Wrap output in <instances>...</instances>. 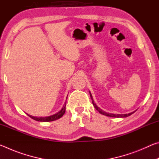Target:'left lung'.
<instances>
[{"label":"left lung","instance_id":"left-lung-1","mask_svg":"<svg viewBox=\"0 0 159 159\" xmlns=\"http://www.w3.org/2000/svg\"><path fill=\"white\" fill-rule=\"evenodd\" d=\"M90 98L91 99H92V102H93V106L95 107V108L97 109V111H98L99 113H100L101 114H103L104 116H110V117H117V118H124V117H128L129 116H130L131 114H133V112H131V113H129V114H109V113H107L105 111H104L103 110H102L101 109H99V107L96 105V104L95 103V102H94L93 99V96L92 95H91V93H90Z\"/></svg>","mask_w":159,"mask_h":159}]
</instances>
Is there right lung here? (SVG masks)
<instances>
[{
    "label": "right lung",
    "mask_w": 159,
    "mask_h": 159,
    "mask_svg": "<svg viewBox=\"0 0 159 159\" xmlns=\"http://www.w3.org/2000/svg\"><path fill=\"white\" fill-rule=\"evenodd\" d=\"M67 99V98H66ZM65 110H66V103L64 104V105L63 106L62 109H61L60 111L57 114H54L52 116H48V117H34V116H31L30 115H28L29 117H31L32 119L36 120L37 121H41V122H48V121H53V120H57L59 118H60L65 113Z\"/></svg>",
    "instance_id": "add662e5"
}]
</instances>
